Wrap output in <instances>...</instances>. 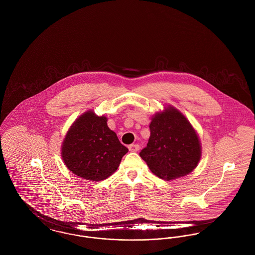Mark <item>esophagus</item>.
<instances>
[{
    "label": "esophagus",
    "mask_w": 255,
    "mask_h": 255,
    "mask_svg": "<svg viewBox=\"0 0 255 255\" xmlns=\"http://www.w3.org/2000/svg\"><path fill=\"white\" fill-rule=\"evenodd\" d=\"M128 148L131 152H137L139 150V145L138 144H131V145L128 146Z\"/></svg>",
    "instance_id": "34e87169"
}]
</instances>
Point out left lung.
<instances>
[{"label": "left lung", "mask_w": 255, "mask_h": 255, "mask_svg": "<svg viewBox=\"0 0 255 255\" xmlns=\"http://www.w3.org/2000/svg\"><path fill=\"white\" fill-rule=\"evenodd\" d=\"M150 137L139 156L157 177L171 181L188 175L202 157L199 135L186 117L168 105L149 124Z\"/></svg>", "instance_id": "obj_1"}]
</instances>
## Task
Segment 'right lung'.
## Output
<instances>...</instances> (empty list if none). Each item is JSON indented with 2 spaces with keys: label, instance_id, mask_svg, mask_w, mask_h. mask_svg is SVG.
Instances as JSON below:
<instances>
[{
  "label": "right lung",
  "instance_id": "add662e5",
  "mask_svg": "<svg viewBox=\"0 0 255 255\" xmlns=\"http://www.w3.org/2000/svg\"><path fill=\"white\" fill-rule=\"evenodd\" d=\"M105 116L89 110L77 118L61 145L65 165L74 175L99 182L114 174L128 149L107 125Z\"/></svg>",
  "mask_w": 255,
  "mask_h": 255
}]
</instances>
